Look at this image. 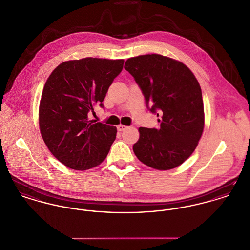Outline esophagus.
Returning a JSON list of instances; mask_svg holds the SVG:
<instances>
[{
	"label": "esophagus",
	"mask_w": 250,
	"mask_h": 250,
	"mask_svg": "<svg viewBox=\"0 0 250 250\" xmlns=\"http://www.w3.org/2000/svg\"><path fill=\"white\" fill-rule=\"evenodd\" d=\"M117 128H118L119 131H124V130H125V129L127 128V126H125V125H119L117 126Z\"/></svg>",
	"instance_id": "34e87169"
}]
</instances>
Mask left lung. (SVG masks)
<instances>
[{
	"instance_id": "1",
	"label": "left lung",
	"mask_w": 250,
	"mask_h": 250,
	"mask_svg": "<svg viewBox=\"0 0 250 250\" xmlns=\"http://www.w3.org/2000/svg\"><path fill=\"white\" fill-rule=\"evenodd\" d=\"M125 68L139 84L152 113L160 111V127H140L133 146L137 158L147 167L169 170L194 152L205 126L202 89L183 62L160 54L129 58ZM159 117V113H157Z\"/></svg>"
}]
</instances>
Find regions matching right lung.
<instances>
[{"mask_svg": "<svg viewBox=\"0 0 250 250\" xmlns=\"http://www.w3.org/2000/svg\"><path fill=\"white\" fill-rule=\"evenodd\" d=\"M125 61L83 58L60 63L47 78L39 106L44 144L65 167L86 170L99 166L115 141L117 128L88 120Z\"/></svg>", "mask_w": 250, "mask_h": 250, "instance_id": "add662e5", "label": "right lung"}]
</instances>
